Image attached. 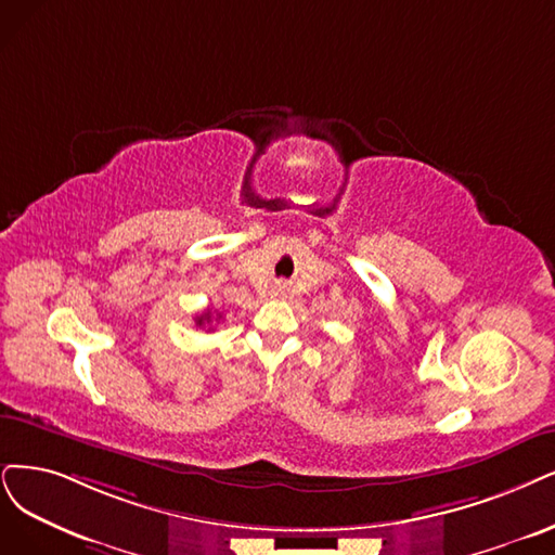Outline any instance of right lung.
<instances>
[{
  "label": "right lung",
  "instance_id": "right-lung-1",
  "mask_svg": "<svg viewBox=\"0 0 555 555\" xmlns=\"http://www.w3.org/2000/svg\"><path fill=\"white\" fill-rule=\"evenodd\" d=\"M219 318H221V315H219ZM194 320H196V326H205V324H208V326H210V324L215 322V313H212V311L208 309V311H205V313L196 315Z\"/></svg>",
  "mask_w": 555,
  "mask_h": 555
}]
</instances>
